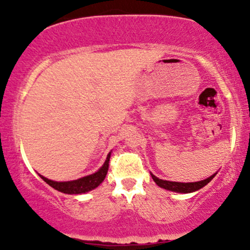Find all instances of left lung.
<instances>
[{
	"label": "left lung",
	"mask_w": 250,
	"mask_h": 250,
	"mask_svg": "<svg viewBox=\"0 0 250 250\" xmlns=\"http://www.w3.org/2000/svg\"><path fill=\"white\" fill-rule=\"evenodd\" d=\"M151 177H153L154 182L156 183L159 187H161L163 189H167V190L170 191H175V193H182V194H188V193H193V191L199 190V189L203 188L206 185H208L211 180L214 179L216 173L209 176L208 179L202 180V181H197V182H173V181H166V180H161L159 177H156L155 175L150 173Z\"/></svg>",
	"instance_id": "8db88e82"
}]
</instances>
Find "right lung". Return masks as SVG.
Wrapping results in <instances>:
<instances>
[{
	"label": "right lung",
	"mask_w": 250,
	"mask_h": 250,
	"mask_svg": "<svg viewBox=\"0 0 250 250\" xmlns=\"http://www.w3.org/2000/svg\"><path fill=\"white\" fill-rule=\"evenodd\" d=\"M110 154L111 151L107 155V159H105L104 163L96 173L87 175V176L81 177V179L73 180V181H64V182H59V181H53L47 179V177L40 175V177L47 182L50 187H53L56 190L61 191V193L64 194H84L88 193V191L93 190L96 187H99L100 185L103 182V180L105 179V175L108 173L109 168V160H110Z\"/></svg>",
	"instance_id": "obj_1"
}]
</instances>
